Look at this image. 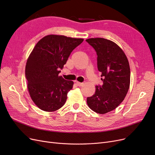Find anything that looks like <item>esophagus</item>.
<instances>
[{
    "label": "esophagus",
    "instance_id": "1",
    "mask_svg": "<svg viewBox=\"0 0 155 155\" xmlns=\"http://www.w3.org/2000/svg\"><path fill=\"white\" fill-rule=\"evenodd\" d=\"M76 85H78V86H79V87H81L83 85V83H80V82H78V81H76Z\"/></svg>",
    "mask_w": 155,
    "mask_h": 155
}]
</instances>
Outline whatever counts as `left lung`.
<instances>
[{
    "label": "left lung",
    "mask_w": 155,
    "mask_h": 155,
    "mask_svg": "<svg viewBox=\"0 0 155 155\" xmlns=\"http://www.w3.org/2000/svg\"><path fill=\"white\" fill-rule=\"evenodd\" d=\"M95 49L97 68L103 85L96 86L95 94L87 99L89 108L104 114L114 110L124 101L130 86V71L124 51L113 41L104 38L86 39Z\"/></svg>",
    "instance_id": "8db88e82"
}]
</instances>
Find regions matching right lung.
Here are the masks:
<instances>
[{
    "label": "right lung",
    "mask_w": 155,
    "mask_h": 155,
    "mask_svg": "<svg viewBox=\"0 0 155 155\" xmlns=\"http://www.w3.org/2000/svg\"><path fill=\"white\" fill-rule=\"evenodd\" d=\"M60 35H48L32 50L25 68L27 87L34 104L40 109L54 112L65 104L74 82L59 76L70 54L83 41Z\"/></svg>",
    "instance_id": "1"
}]
</instances>
